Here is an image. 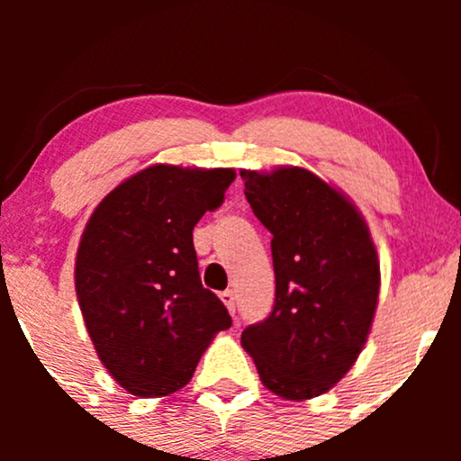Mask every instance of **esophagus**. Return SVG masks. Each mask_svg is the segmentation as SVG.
<instances>
[{"label":"esophagus","instance_id":"esophagus-1","mask_svg":"<svg viewBox=\"0 0 461 461\" xmlns=\"http://www.w3.org/2000/svg\"><path fill=\"white\" fill-rule=\"evenodd\" d=\"M221 301H223L225 308L230 310V314H234V312H236V297H234V293H231V290H225V293H221Z\"/></svg>","mask_w":461,"mask_h":461}]
</instances>
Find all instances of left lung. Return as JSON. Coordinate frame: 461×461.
<instances>
[{
	"instance_id": "8db88e82",
	"label": "left lung",
	"mask_w": 461,
	"mask_h": 461,
	"mask_svg": "<svg viewBox=\"0 0 461 461\" xmlns=\"http://www.w3.org/2000/svg\"><path fill=\"white\" fill-rule=\"evenodd\" d=\"M245 197L273 234L275 305L240 342L262 384L288 401L319 396L356 364L373 325L379 260L345 194L299 167L245 171Z\"/></svg>"
}]
</instances>
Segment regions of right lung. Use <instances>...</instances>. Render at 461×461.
I'll list each match as a JSON object with an SVG mask.
<instances>
[{
  "instance_id": "right-lung-1",
  "label": "right lung",
  "mask_w": 461,
  "mask_h": 461,
  "mask_svg": "<svg viewBox=\"0 0 461 461\" xmlns=\"http://www.w3.org/2000/svg\"><path fill=\"white\" fill-rule=\"evenodd\" d=\"M234 168L153 164L95 208L79 240L76 293L95 351L134 396L184 388L231 316L199 277L193 230L223 203Z\"/></svg>"
}]
</instances>
